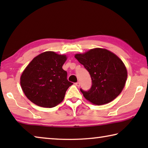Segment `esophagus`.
Masks as SVG:
<instances>
[{"label":"esophagus","mask_w":148,"mask_h":148,"mask_svg":"<svg viewBox=\"0 0 148 148\" xmlns=\"http://www.w3.org/2000/svg\"><path fill=\"white\" fill-rule=\"evenodd\" d=\"M76 86H77V87H79V86H80V83H79V82H76Z\"/></svg>","instance_id":"34e87169"}]
</instances>
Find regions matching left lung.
Instances as JSON below:
<instances>
[{"label": "left lung", "mask_w": 148, "mask_h": 148, "mask_svg": "<svg viewBox=\"0 0 148 148\" xmlns=\"http://www.w3.org/2000/svg\"><path fill=\"white\" fill-rule=\"evenodd\" d=\"M91 76L89 91H80L92 104L102 105L114 100L124 88L127 77L125 64L116 55L106 49L95 48L75 55Z\"/></svg>", "instance_id": "obj_1"}]
</instances>
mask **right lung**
I'll list each match as a JSON object with an SVG mask.
<instances>
[{
  "label": "right lung",
  "instance_id": "right-lung-1",
  "mask_svg": "<svg viewBox=\"0 0 148 148\" xmlns=\"http://www.w3.org/2000/svg\"><path fill=\"white\" fill-rule=\"evenodd\" d=\"M66 59L64 55L46 51L32 60L20 77L28 99L44 108L55 107L63 101L66 90L73 84L62 68Z\"/></svg>",
  "mask_w": 148,
  "mask_h": 148
}]
</instances>
